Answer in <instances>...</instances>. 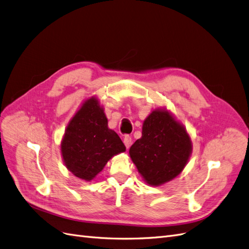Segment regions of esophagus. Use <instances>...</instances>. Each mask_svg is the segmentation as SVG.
<instances>
[{
  "instance_id": "obj_1",
  "label": "esophagus",
  "mask_w": 249,
  "mask_h": 249,
  "mask_svg": "<svg viewBox=\"0 0 249 249\" xmlns=\"http://www.w3.org/2000/svg\"><path fill=\"white\" fill-rule=\"evenodd\" d=\"M124 145H125L126 148H130V146L132 144V138H131V136H127V135H126V136H124Z\"/></svg>"
}]
</instances>
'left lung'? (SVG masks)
<instances>
[{"instance_id": "left-lung-1", "label": "left lung", "mask_w": 249, "mask_h": 249, "mask_svg": "<svg viewBox=\"0 0 249 249\" xmlns=\"http://www.w3.org/2000/svg\"><path fill=\"white\" fill-rule=\"evenodd\" d=\"M129 153L144 182L161 186L183 171L192 153V141L172 113L158 108L143 122L142 136Z\"/></svg>"}]
</instances>
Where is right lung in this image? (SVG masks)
<instances>
[{
    "label": "right lung",
    "instance_id": "right-lung-1",
    "mask_svg": "<svg viewBox=\"0 0 249 249\" xmlns=\"http://www.w3.org/2000/svg\"><path fill=\"white\" fill-rule=\"evenodd\" d=\"M61 156L74 177L92 180L112 157L125 152L118 135L108 127V119L99 99L82 103L67 124L61 141Z\"/></svg>",
    "mask_w": 249,
    "mask_h": 249
}]
</instances>
